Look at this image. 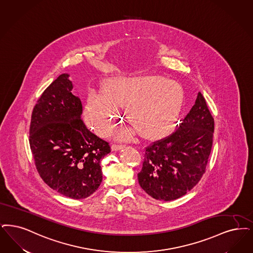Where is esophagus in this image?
I'll list each match as a JSON object with an SVG mask.
<instances>
[{"label": "esophagus", "instance_id": "esophagus-1", "mask_svg": "<svg viewBox=\"0 0 253 253\" xmlns=\"http://www.w3.org/2000/svg\"><path fill=\"white\" fill-rule=\"evenodd\" d=\"M125 147V145H123V144H113L112 145V150L113 151H119V150H122Z\"/></svg>", "mask_w": 253, "mask_h": 253}]
</instances>
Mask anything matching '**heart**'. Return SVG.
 <instances>
[{"label": "heart", "instance_id": "heart-1", "mask_svg": "<svg viewBox=\"0 0 253 253\" xmlns=\"http://www.w3.org/2000/svg\"><path fill=\"white\" fill-rule=\"evenodd\" d=\"M182 87L158 75L115 77L103 92L91 90L85 106L86 122L100 135L116 126L120 106L128 122L143 136L161 135L171 129L182 108Z\"/></svg>", "mask_w": 253, "mask_h": 253}]
</instances>
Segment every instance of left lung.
Masks as SVG:
<instances>
[{
    "label": "left lung",
    "instance_id": "obj_1",
    "mask_svg": "<svg viewBox=\"0 0 253 253\" xmlns=\"http://www.w3.org/2000/svg\"><path fill=\"white\" fill-rule=\"evenodd\" d=\"M213 129V118L199 92L178 129L145 149L141 171L137 174L142 189L153 199L165 202L190 191L206 170Z\"/></svg>",
    "mask_w": 253,
    "mask_h": 253
}]
</instances>
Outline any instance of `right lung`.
I'll list each match as a JSON object with an SVG mask.
<instances>
[{
  "label": "right lung",
  "mask_w": 253,
  "mask_h": 253,
  "mask_svg": "<svg viewBox=\"0 0 253 253\" xmlns=\"http://www.w3.org/2000/svg\"><path fill=\"white\" fill-rule=\"evenodd\" d=\"M72 88L69 75L61 74L42 93L32 112L29 143L44 182L65 197L81 200L99 188L101 160L111 148L85 126L81 100Z\"/></svg>",
  "instance_id": "right-lung-1"
}]
</instances>
